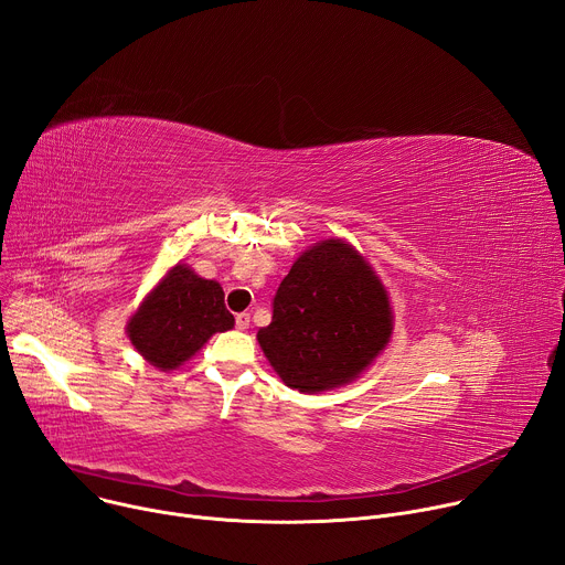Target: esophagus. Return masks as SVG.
I'll use <instances>...</instances> for the list:
<instances>
[{"label": "esophagus", "instance_id": "34e87169", "mask_svg": "<svg viewBox=\"0 0 565 565\" xmlns=\"http://www.w3.org/2000/svg\"><path fill=\"white\" fill-rule=\"evenodd\" d=\"M236 329L247 331L249 329V313H238L236 316Z\"/></svg>", "mask_w": 565, "mask_h": 565}]
</instances>
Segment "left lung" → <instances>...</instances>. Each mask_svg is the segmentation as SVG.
<instances>
[{
    "label": "left lung",
    "instance_id": "8db88e82",
    "mask_svg": "<svg viewBox=\"0 0 565 565\" xmlns=\"http://www.w3.org/2000/svg\"><path fill=\"white\" fill-rule=\"evenodd\" d=\"M390 335L385 286L353 245L327 238L297 256L256 340L288 387L318 394L361 376Z\"/></svg>",
    "mask_w": 565,
    "mask_h": 565
}]
</instances>
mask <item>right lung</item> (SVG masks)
<instances>
[{"label": "right lung", "instance_id": "obj_1", "mask_svg": "<svg viewBox=\"0 0 565 565\" xmlns=\"http://www.w3.org/2000/svg\"><path fill=\"white\" fill-rule=\"evenodd\" d=\"M232 327L234 316L225 309L221 284L178 264L143 297L126 331L152 367L171 372L184 365L214 333Z\"/></svg>", "mask_w": 565, "mask_h": 565}]
</instances>
